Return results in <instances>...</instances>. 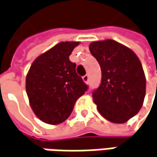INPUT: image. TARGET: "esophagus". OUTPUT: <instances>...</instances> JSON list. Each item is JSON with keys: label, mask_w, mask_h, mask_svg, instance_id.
Returning <instances> with one entry per match:
<instances>
[{"label": "esophagus", "mask_w": 157, "mask_h": 157, "mask_svg": "<svg viewBox=\"0 0 157 157\" xmlns=\"http://www.w3.org/2000/svg\"><path fill=\"white\" fill-rule=\"evenodd\" d=\"M82 80H83V82H84L85 83H88V82H89V75H84V76L82 77Z\"/></svg>", "instance_id": "esophagus-1"}]
</instances>
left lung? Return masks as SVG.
I'll return each instance as SVG.
<instances>
[{
	"mask_svg": "<svg viewBox=\"0 0 157 157\" xmlns=\"http://www.w3.org/2000/svg\"><path fill=\"white\" fill-rule=\"evenodd\" d=\"M90 51L98 61L102 82L92 98L107 120L122 124L139 113L146 94V77L133 50L113 39L95 41Z\"/></svg>",
	"mask_w": 157,
	"mask_h": 157,
	"instance_id": "obj_1",
	"label": "left lung"
}]
</instances>
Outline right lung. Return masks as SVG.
Instances as JSON below:
<instances>
[{
	"mask_svg": "<svg viewBox=\"0 0 157 157\" xmlns=\"http://www.w3.org/2000/svg\"><path fill=\"white\" fill-rule=\"evenodd\" d=\"M80 42H60L40 54L26 75L25 88L34 114L49 125L64 122L88 89L69 56Z\"/></svg>",
	"mask_w": 157,
	"mask_h": 157,
	"instance_id": "add662e5",
	"label": "right lung"
}]
</instances>
